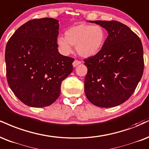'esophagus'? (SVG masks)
Here are the masks:
<instances>
[{
    "instance_id": "obj_1",
    "label": "esophagus",
    "mask_w": 149,
    "mask_h": 149,
    "mask_svg": "<svg viewBox=\"0 0 149 149\" xmlns=\"http://www.w3.org/2000/svg\"><path fill=\"white\" fill-rule=\"evenodd\" d=\"M80 63H81V62H80V61H78V60H76L74 61V62H73V67H77V66L79 65V64H80Z\"/></svg>"
}]
</instances>
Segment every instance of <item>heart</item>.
Listing matches in <instances>:
<instances>
[{
  "mask_svg": "<svg viewBox=\"0 0 149 149\" xmlns=\"http://www.w3.org/2000/svg\"><path fill=\"white\" fill-rule=\"evenodd\" d=\"M105 39L106 33L101 26L80 23L68 28L65 37H58L57 43L63 54H69L72 51L71 46H73L78 55L87 58L101 51Z\"/></svg>",
  "mask_w": 149,
  "mask_h": 149,
  "instance_id": "1",
  "label": "heart"
}]
</instances>
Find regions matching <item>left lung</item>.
Masks as SVG:
<instances>
[{
	"label": "left lung",
	"mask_w": 149,
	"mask_h": 149,
	"mask_svg": "<svg viewBox=\"0 0 149 149\" xmlns=\"http://www.w3.org/2000/svg\"><path fill=\"white\" fill-rule=\"evenodd\" d=\"M89 21L105 28L108 36L97 55L84 60L87 67L85 95L96 106H117L131 96L142 76L144 64L141 39L119 21Z\"/></svg>",
	"instance_id": "obj_1"
}]
</instances>
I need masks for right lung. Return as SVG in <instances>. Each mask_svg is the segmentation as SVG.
Returning a JSON list of instances; mask_svg holds the SVG:
<instances>
[{
  "label": "right lung",
  "instance_id": "1",
  "mask_svg": "<svg viewBox=\"0 0 149 149\" xmlns=\"http://www.w3.org/2000/svg\"><path fill=\"white\" fill-rule=\"evenodd\" d=\"M59 26L53 18L30 20L18 28L7 43L8 85L28 106L53 104L60 96L62 82L73 71L74 59L57 50Z\"/></svg>",
  "mask_w": 149,
  "mask_h": 149
}]
</instances>
